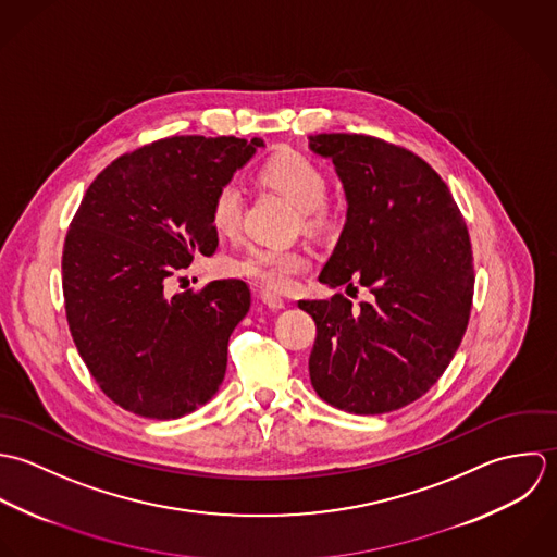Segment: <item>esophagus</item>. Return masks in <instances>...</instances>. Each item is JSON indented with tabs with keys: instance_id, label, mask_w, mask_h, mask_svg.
Segmentation results:
<instances>
[{
	"instance_id": "34e87169",
	"label": "esophagus",
	"mask_w": 557,
	"mask_h": 557,
	"mask_svg": "<svg viewBox=\"0 0 557 557\" xmlns=\"http://www.w3.org/2000/svg\"><path fill=\"white\" fill-rule=\"evenodd\" d=\"M260 299H262V304H264L267 308H271V310H284V308H286V301H284L282 297L273 295V293H262Z\"/></svg>"
}]
</instances>
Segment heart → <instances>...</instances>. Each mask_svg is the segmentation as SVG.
<instances>
[{"label": "heart", "instance_id": "obj_1", "mask_svg": "<svg viewBox=\"0 0 557 557\" xmlns=\"http://www.w3.org/2000/svg\"><path fill=\"white\" fill-rule=\"evenodd\" d=\"M267 187L288 198L299 211L301 223L310 232L325 230L334 211L327 205V176L319 163L301 152H280L260 172ZM211 220L220 234L232 236L243 222V194L238 185L225 183L213 198ZM310 256L304 249L249 247L234 260L230 271L271 290H288L295 280L308 271Z\"/></svg>", "mask_w": 557, "mask_h": 557}]
</instances>
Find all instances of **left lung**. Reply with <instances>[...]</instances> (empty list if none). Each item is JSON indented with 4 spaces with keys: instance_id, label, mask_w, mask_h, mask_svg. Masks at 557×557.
Listing matches in <instances>:
<instances>
[{
    "instance_id": "left-lung-1",
    "label": "left lung",
    "mask_w": 557,
    "mask_h": 557,
    "mask_svg": "<svg viewBox=\"0 0 557 557\" xmlns=\"http://www.w3.org/2000/svg\"><path fill=\"white\" fill-rule=\"evenodd\" d=\"M332 159L346 222L319 280L372 295L299 301L317 323L310 381L335 409L389 413L424 396L469 323L473 256L462 215L440 174L413 152L370 135H310ZM357 290V288H355Z\"/></svg>"
}]
</instances>
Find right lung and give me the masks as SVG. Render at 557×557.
<instances>
[{"label": "right lung", "mask_w": 557, "mask_h": 557, "mask_svg": "<svg viewBox=\"0 0 557 557\" xmlns=\"http://www.w3.org/2000/svg\"><path fill=\"white\" fill-rule=\"evenodd\" d=\"M262 146L176 135L117 157L88 187L62 253L66 319L90 374L122 409L176 420L218 394L249 288L215 280L168 295L165 286L196 253H215L213 198Z\"/></svg>", "instance_id": "right-lung-1"}]
</instances>
